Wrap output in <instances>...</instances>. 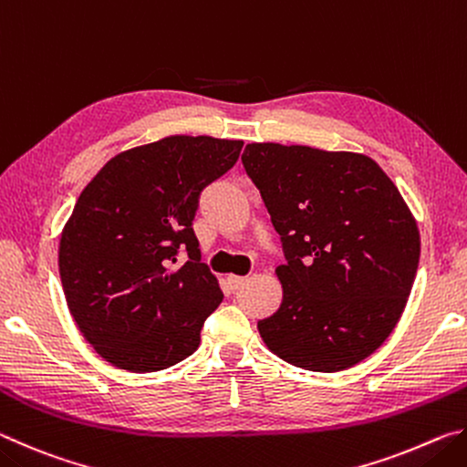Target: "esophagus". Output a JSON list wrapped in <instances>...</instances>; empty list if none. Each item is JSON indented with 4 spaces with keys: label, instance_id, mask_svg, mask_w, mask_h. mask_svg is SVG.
Here are the masks:
<instances>
[{
    "label": "esophagus",
    "instance_id": "obj_1",
    "mask_svg": "<svg viewBox=\"0 0 467 467\" xmlns=\"http://www.w3.org/2000/svg\"><path fill=\"white\" fill-rule=\"evenodd\" d=\"M228 286H231V290H239L244 282H247V278H241V275H228Z\"/></svg>",
    "mask_w": 467,
    "mask_h": 467
}]
</instances>
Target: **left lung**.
Here are the masks:
<instances>
[{
	"instance_id": "left-lung-1",
	"label": "left lung",
	"mask_w": 467,
	"mask_h": 467,
	"mask_svg": "<svg viewBox=\"0 0 467 467\" xmlns=\"http://www.w3.org/2000/svg\"><path fill=\"white\" fill-rule=\"evenodd\" d=\"M241 161L286 259L280 309L257 323L265 346L317 373L358 365L389 337L416 278L420 234L404 197L365 154L247 144Z\"/></svg>"
}]
</instances>
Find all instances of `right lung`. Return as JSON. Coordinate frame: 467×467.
<instances>
[{"label":"right lung","instance_id":"1","mask_svg":"<svg viewBox=\"0 0 467 467\" xmlns=\"http://www.w3.org/2000/svg\"><path fill=\"white\" fill-rule=\"evenodd\" d=\"M241 140L171 136L117 154L78 197L61 233L69 313L102 358L154 373L200 346L223 303L193 218L205 187L239 161ZM181 250L188 262L175 268Z\"/></svg>","mask_w":467,"mask_h":467}]
</instances>
